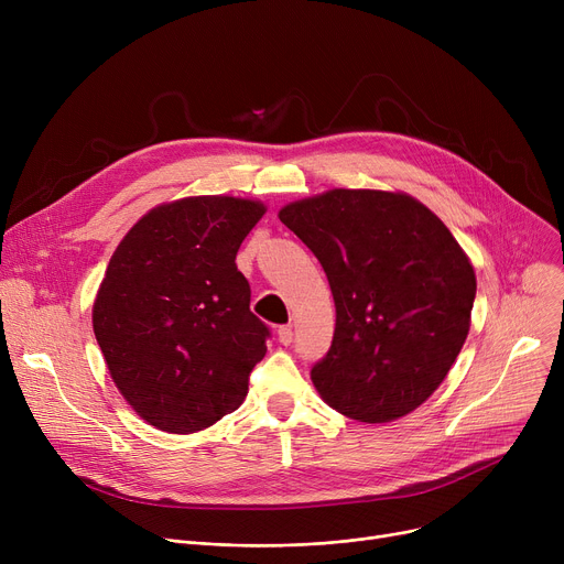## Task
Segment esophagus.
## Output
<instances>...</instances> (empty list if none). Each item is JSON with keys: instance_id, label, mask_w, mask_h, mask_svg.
Segmentation results:
<instances>
[{"instance_id": "obj_1", "label": "esophagus", "mask_w": 564, "mask_h": 564, "mask_svg": "<svg viewBox=\"0 0 564 564\" xmlns=\"http://www.w3.org/2000/svg\"><path fill=\"white\" fill-rule=\"evenodd\" d=\"M276 334H279V343H281V345H290V343H292V336H294V334H292L290 324H281Z\"/></svg>"}]
</instances>
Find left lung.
<instances>
[{
    "mask_svg": "<svg viewBox=\"0 0 564 564\" xmlns=\"http://www.w3.org/2000/svg\"><path fill=\"white\" fill-rule=\"evenodd\" d=\"M279 219L334 294V340L311 368L322 400L361 423L421 406L453 368L476 302V272L446 224L416 198L372 189L290 203Z\"/></svg>",
    "mask_w": 564,
    "mask_h": 564,
    "instance_id": "obj_1",
    "label": "left lung"
}]
</instances>
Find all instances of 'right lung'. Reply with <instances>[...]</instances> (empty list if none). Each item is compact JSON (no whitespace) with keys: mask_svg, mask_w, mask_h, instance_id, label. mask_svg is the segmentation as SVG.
<instances>
[{"mask_svg":"<svg viewBox=\"0 0 564 564\" xmlns=\"http://www.w3.org/2000/svg\"><path fill=\"white\" fill-rule=\"evenodd\" d=\"M264 205L232 196L166 203L113 251L94 304L111 379L139 416L171 434L242 404L270 327L251 308L235 256Z\"/></svg>","mask_w":564,"mask_h":564,"instance_id":"obj_1","label":"right lung"}]
</instances>
